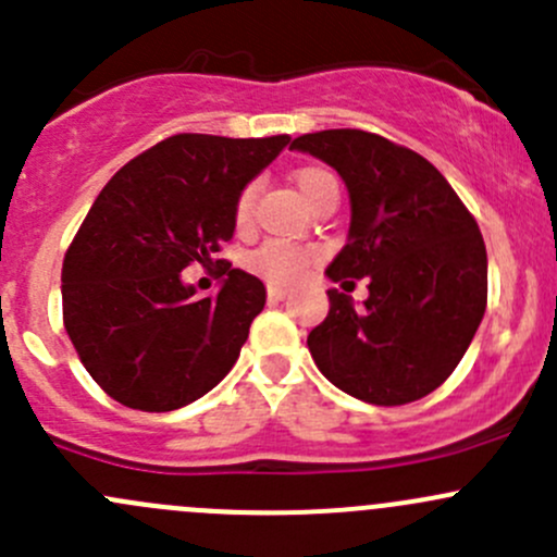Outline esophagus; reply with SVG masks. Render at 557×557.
<instances>
[{
  "instance_id": "obj_1",
  "label": "esophagus",
  "mask_w": 557,
  "mask_h": 557,
  "mask_svg": "<svg viewBox=\"0 0 557 557\" xmlns=\"http://www.w3.org/2000/svg\"><path fill=\"white\" fill-rule=\"evenodd\" d=\"M267 296H269V301H283L285 296H288V288H283V285H269Z\"/></svg>"
}]
</instances>
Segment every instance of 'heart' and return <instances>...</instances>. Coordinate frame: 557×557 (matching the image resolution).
<instances>
[{"instance_id": "obj_1", "label": "heart", "mask_w": 557, "mask_h": 557, "mask_svg": "<svg viewBox=\"0 0 557 557\" xmlns=\"http://www.w3.org/2000/svg\"><path fill=\"white\" fill-rule=\"evenodd\" d=\"M294 185L307 205H314L325 190H339L334 174L320 170V166H305V170L296 172ZM252 201H256V188L247 185V188L239 190L237 205H234V226L239 232L250 228ZM314 263H318V250L314 247L288 243V239H267V243L247 256V267L274 285L296 283V280H301L310 272Z\"/></svg>"}]
</instances>
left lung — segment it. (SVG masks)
Here are the masks:
<instances>
[{"label": "left lung", "mask_w": 557, "mask_h": 557, "mask_svg": "<svg viewBox=\"0 0 557 557\" xmlns=\"http://www.w3.org/2000/svg\"><path fill=\"white\" fill-rule=\"evenodd\" d=\"M290 148L334 166L350 194L347 245L325 274L334 283L369 280L363 307L329 290V314L307 336L312 361L361 401L398 407L429 396L485 314L480 226L431 161L380 134L329 128Z\"/></svg>", "instance_id": "obj_1"}]
</instances>
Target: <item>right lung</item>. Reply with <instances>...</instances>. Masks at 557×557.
Instances as JSON below:
<instances>
[{
    "label": "right lung",
    "instance_id": "1",
    "mask_svg": "<svg viewBox=\"0 0 557 557\" xmlns=\"http://www.w3.org/2000/svg\"><path fill=\"white\" fill-rule=\"evenodd\" d=\"M288 143L174 134L112 174L61 269L64 329L107 396L172 412L232 372L267 288L226 263L199 299L180 272L234 237L239 190Z\"/></svg>",
    "mask_w": 557,
    "mask_h": 557
}]
</instances>
